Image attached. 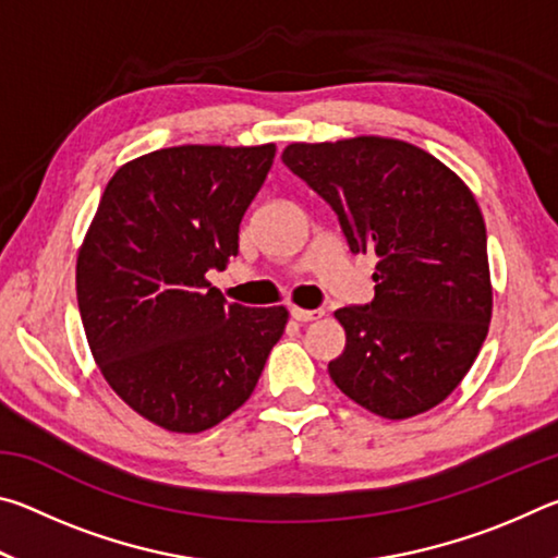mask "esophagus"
<instances>
[{"label":"esophagus","mask_w":558,"mask_h":558,"mask_svg":"<svg viewBox=\"0 0 558 558\" xmlns=\"http://www.w3.org/2000/svg\"><path fill=\"white\" fill-rule=\"evenodd\" d=\"M325 313L323 310H302V307H292L290 317L298 319V323H313V319H319Z\"/></svg>","instance_id":"obj_1"}]
</instances>
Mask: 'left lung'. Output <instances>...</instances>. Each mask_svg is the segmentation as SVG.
I'll return each mask as SVG.
<instances>
[{
	"instance_id": "8db88e82",
	"label": "left lung",
	"mask_w": 558,
	"mask_h": 558,
	"mask_svg": "<svg viewBox=\"0 0 558 558\" xmlns=\"http://www.w3.org/2000/svg\"><path fill=\"white\" fill-rule=\"evenodd\" d=\"M282 162L332 206L352 253H376L374 300L342 307L339 391L401 421L448 399L493 317L487 231L465 182L389 137L292 143Z\"/></svg>"
}]
</instances>
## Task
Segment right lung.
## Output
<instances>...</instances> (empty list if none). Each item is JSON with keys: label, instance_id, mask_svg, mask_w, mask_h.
I'll return each mask as SVG.
<instances>
[{"label": "right lung", "instance_id": "1", "mask_svg": "<svg viewBox=\"0 0 558 558\" xmlns=\"http://www.w3.org/2000/svg\"><path fill=\"white\" fill-rule=\"evenodd\" d=\"M276 145H182L122 165L75 266L93 359L155 426L202 433L256 389L286 307L226 302L206 280L239 253V226Z\"/></svg>", "mask_w": 558, "mask_h": 558}]
</instances>
